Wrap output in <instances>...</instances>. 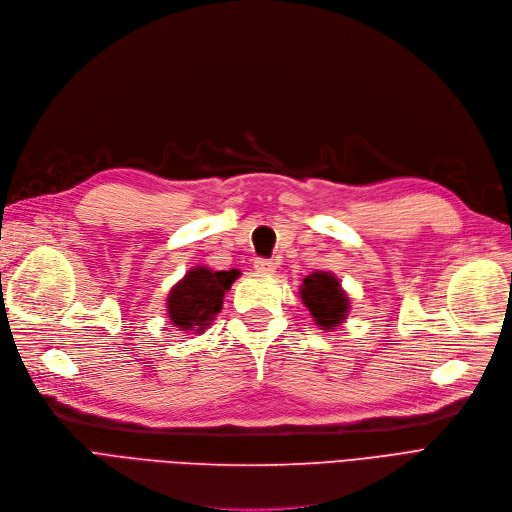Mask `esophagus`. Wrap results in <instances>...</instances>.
<instances>
[{"instance_id": "1", "label": "esophagus", "mask_w": 512, "mask_h": 512, "mask_svg": "<svg viewBox=\"0 0 512 512\" xmlns=\"http://www.w3.org/2000/svg\"><path fill=\"white\" fill-rule=\"evenodd\" d=\"M255 272H259V274H274L276 272V268H278V263L274 261V259H255Z\"/></svg>"}]
</instances>
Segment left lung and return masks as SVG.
I'll return each instance as SVG.
<instances>
[{
	"instance_id": "1",
	"label": "left lung",
	"mask_w": 512,
	"mask_h": 512,
	"mask_svg": "<svg viewBox=\"0 0 512 512\" xmlns=\"http://www.w3.org/2000/svg\"><path fill=\"white\" fill-rule=\"evenodd\" d=\"M301 299L322 330L339 326L349 309V299L339 280L328 272H314L303 278Z\"/></svg>"
}]
</instances>
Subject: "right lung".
Instances as JSON below:
<instances>
[{
	"mask_svg": "<svg viewBox=\"0 0 512 512\" xmlns=\"http://www.w3.org/2000/svg\"><path fill=\"white\" fill-rule=\"evenodd\" d=\"M238 274V270L213 272L203 265L190 270L167 297L169 320L180 330L203 332L221 311L224 295Z\"/></svg>",
	"mask_w": 512,
	"mask_h": 512,
	"instance_id": "obj_1",
	"label": "right lung"
}]
</instances>
